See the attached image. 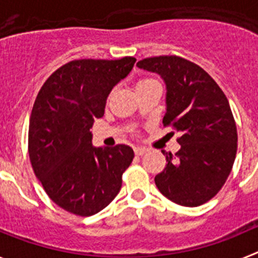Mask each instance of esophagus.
Instances as JSON below:
<instances>
[{
    "mask_svg": "<svg viewBox=\"0 0 258 258\" xmlns=\"http://www.w3.org/2000/svg\"><path fill=\"white\" fill-rule=\"evenodd\" d=\"M146 151H147V150H146L145 147H136V149H134V152H136V155H138V156H142L143 154H146Z\"/></svg>",
    "mask_w": 258,
    "mask_h": 258,
    "instance_id": "1",
    "label": "esophagus"
}]
</instances>
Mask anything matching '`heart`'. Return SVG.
Wrapping results in <instances>:
<instances>
[{"instance_id": "b5f03b06", "label": "heart", "mask_w": 258, "mask_h": 258, "mask_svg": "<svg viewBox=\"0 0 258 258\" xmlns=\"http://www.w3.org/2000/svg\"><path fill=\"white\" fill-rule=\"evenodd\" d=\"M152 81H156V80H154V79H141L140 81L137 83V86L146 85V84H150V83H152Z\"/></svg>"}]
</instances>
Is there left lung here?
Instances as JSON below:
<instances>
[{"mask_svg": "<svg viewBox=\"0 0 258 258\" xmlns=\"http://www.w3.org/2000/svg\"><path fill=\"white\" fill-rule=\"evenodd\" d=\"M137 66L163 77V124L179 134L181 149L163 151L168 164L155 183L175 204L202 206L222 188L236 156L238 132L226 95L202 67L181 56L146 58Z\"/></svg>", "mask_w": 258, "mask_h": 258, "instance_id": "obj_1", "label": "left lung"}]
</instances>
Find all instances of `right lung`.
<instances>
[{
    "label": "right lung",
    "mask_w": 258,
    "mask_h": 258,
    "mask_svg": "<svg viewBox=\"0 0 258 258\" xmlns=\"http://www.w3.org/2000/svg\"><path fill=\"white\" fill-rule=\"evenodd\" d=\"M134 63L133 56L71 60L38 92L29 120V160L50 199L70 213L93 216L121 188L133 150L94 147L90 129L104 115L109 92Z\"/></svg>",
    "instance_id": "right-lung-1"
}]
</instances>
